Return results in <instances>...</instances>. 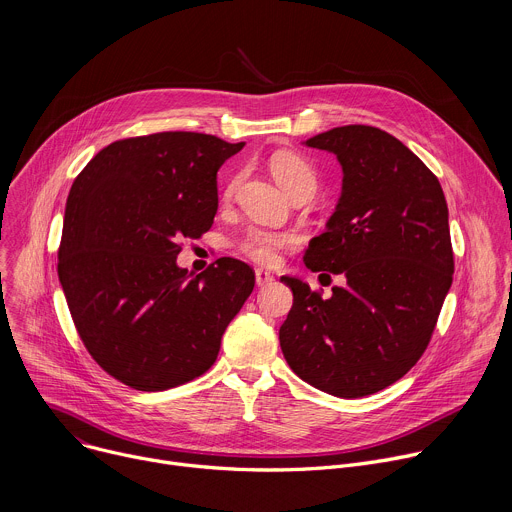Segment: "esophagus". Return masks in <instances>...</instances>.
<instances>
[{"label":"esophagus","mask_w":512,"mask_h":512,"mask_svg":"<svg viewBox=\"0 0 512 512\" xmlns=\"http://www.w3.org/2000/svg\"><path fill=\"white\" fill-rule=\"evenodd\" d=\"M255 281H257L259 287H265V285H271V283L275 281V275L269 273V271H265V269H257V271H255Z\"/></svg>","instance_id":"1"}]
</instances>
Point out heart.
<instances>
[{
    "instance_id": "b5f03b06",
    "label": "heart",
    "mask_w": 512,
    "mask_h": 512,
    "mask_svg": "<svg viewBox=\"0 0 512 512\" xmlns=\"http://www.w3.org/2000/svg\"><path fill=\"white\" fill-rule=\"evenodd\" d=\"M269 168L277 184L291 196L298 190L314 192L318 184V174L314 166L296 152H277L269 160ZM241 176L231 178L225 188V198L231 200L239 188ZM300 245V235L289 229H267L251 227L237 241V249L251 261L259 265H273L281 251L294 249Z\"/></svg>"
}]
</instances>
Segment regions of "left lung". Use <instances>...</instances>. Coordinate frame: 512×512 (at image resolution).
I'll return each mask as SVG.
<instances>
[{
  "label": "left lung",
  "mask_w": 512,
  "mask_h": 512,
  "mask_svg": "<svg viewBox=\"0 0 512 512\" xmlns=\"http://www.w3.org/2000/svg\"><path fill=\"white\" fill-rule=\"evenodd\" d=\"M336 154L342 196L304 263L344 275L332 296L281 277L294 306L279 328L300 379L336 397L373 395L425 352L454 277L448 204L437 176L395 135L342 125L306 141Z\"/></svg>",
  "instance_id": "left-lung-1"
}]
</instances>
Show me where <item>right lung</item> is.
Instances as JSON below:
<instances>
[{
  "mask_svg": "<svg viewBox=\"0 0 512 512\" xmlns=\"http://www.w3.org/2000/svg\"><path fill=\"white\" fill-rule=\"evenodd\" d=\"M245 141L196 131L125 137L103 148L66 198L58 277L99 367L137 391L204 375L255 287L231 257L190 277L182 239H200L218 208L216 172Z\"/></svg>",
  "mask_w": 512,
  "mask_h": 512,
  "instance_id": "1",
  "label": "right lung"
}]
</instances>
